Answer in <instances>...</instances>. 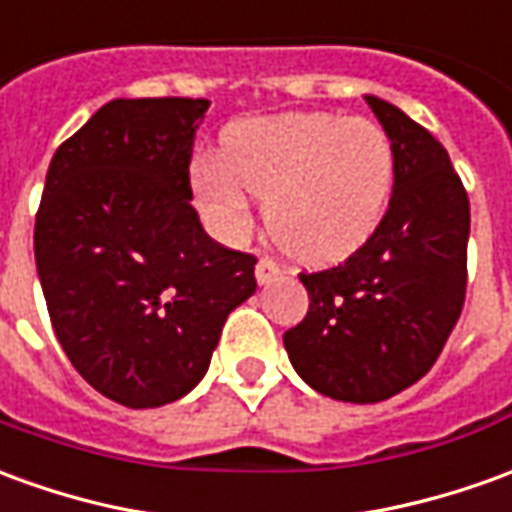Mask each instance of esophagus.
Returning a JSON list of instances; mask_svg holds the SVG:
<instances>
[{
    "mask_svg": "<svg viewBox=\"0 0 512 512\" xmlns=\"http://www.w3.org/2000/svg\"><path fill=\"white\" fill-rule=\"evenodd\" d=\"M255 277L260 285H268V282H274L280 277V266H277L274 260H268V257H260V260H257Z\"/></svg>",
    "mask_w": 512,
    "mask_h": 512,
    "instance_id": "34e87169",
    "label": "esophagus"
}]
</instances>
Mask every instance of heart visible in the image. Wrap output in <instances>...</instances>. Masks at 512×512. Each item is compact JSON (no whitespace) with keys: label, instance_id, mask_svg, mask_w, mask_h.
<instances>
[{"label":"heart","instance_id":"heart-1","mask_svg":"<svg viewBox=\"0 0 512 512\" xmlns=\"http://www.w3.org/2000/svg\"><path fill=\"white\" fill-rule=\"evenodd\" d=\"M396 152L388 132L335 113L249 119L227 132L224 155H199L194 196L205 219L238 241L266 196L268 235L299 263H335L366 244L388 210Z\"/></svg>","mask_w":512,"mask_h":512}]
</instances>
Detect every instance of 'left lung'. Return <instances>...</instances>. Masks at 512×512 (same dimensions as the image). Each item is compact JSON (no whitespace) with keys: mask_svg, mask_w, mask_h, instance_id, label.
I'll return each instance as SVG.
<instances>
[{"mask_svg":"<svg viewBox=\"0 0 512 512\" xmlns=\"http://www.w3.org/2000/svg\"><path fill=\"white\" fill-rule=\"evenodd\" d=\"M396 152L388 210L343 263L299 280L307 316L282 335L313 391L371 405L418 382L441 355L466 302L468 194L430 132L366 96Z\"/></svg>","mask_w":512,"mask_h":512,"instance_id":"left-lung-1","label":"left lung"}]
</instances>
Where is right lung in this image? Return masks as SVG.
Returning a JSON list of instances; mask_svg holds the SVG:
<instances>
[{"label":"right lung","instance_id":"1","mask_svg":"<svg viewBox=\"0 0 512 512\" xmlns=\"http://www.w3.org/2000/svg\"><path fill=\"white\" fill-rule=\"evenodd\" d=\"M207 99H113L57 146L35 216V266L71 366L124 407L205 377L221 327L257 288L255 255L216 244L191 207Z\"/></svg>","mask_w":512,"mask_h":512}]
</instances>
